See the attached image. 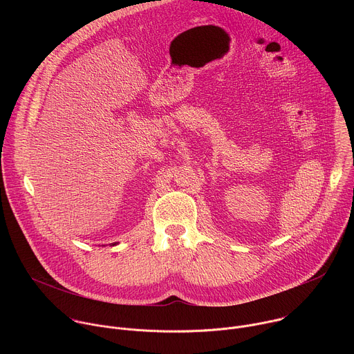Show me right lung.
I'll list each match as a JSON object with an SVG mask.
<instances>
[{
  "label": "right lung",
  "instance_id": "1",
  "mask_svg": "<svg viewBox=\"0 0 354 354\" xmlns=\"http://www.w3.org/2000/svg\"><path fill=\"white\" fill-rule=\"evenodd\" d=\"M118 243H119V242H113L111 246H115V245H118Z\"/></svg>",
  "mask_w": 354,
  "mask_h": 354
}]
</instances>
